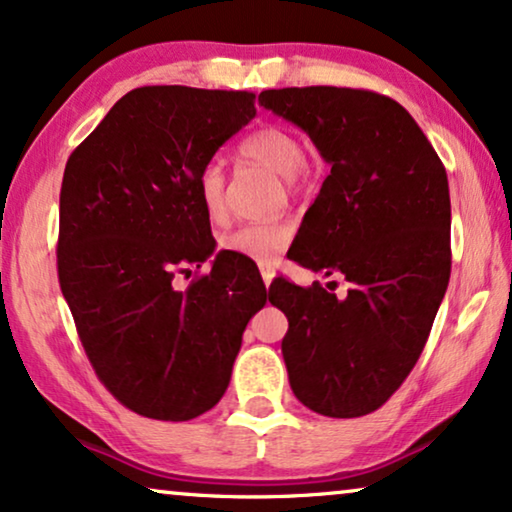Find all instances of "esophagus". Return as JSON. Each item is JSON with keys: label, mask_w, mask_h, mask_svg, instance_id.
Wrapping results in <instances>:
<instances>
[{"label": "esophagus", "mask_w": 512, "mask_h": 512, "mask_svg": "<svg viewBox=\"0 0 512 512\" xmlns=\"http://www.w3.org/2000/svg\"><path fill=\"white\" fill-rule=\"evenodd\" d=\"M258 270H261L265 287H270V282L275 280V268H272V263H258Z\"/></svg>", "instance_id": "esophagus-1"}]
</instances>
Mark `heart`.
I'll list each match as a JSON object with an SVG mask.
<instances>
[{"label": "heart", "instance_id": "b5f03b06", "mask_svg": "<svg viewBox=\"0 0 512 512\" xmlns=\"http://www.w3.org/2000/svg\"><path fill=\"white\" fill-rule=\"evenodd\" d=\"M242 157L263 164L272 174L287 178L291 190L298 185V176L305 164V148L291 131L282 126H261L254 134L244 138ZM199 202L211 221H221L225 216V176L221 164L211 162L202 169L197 181ZM294 237V225L289 221L244 223L221 235L218 247L225 254H235L249 261L270 263Z\"/></svg>", "mask_w": 512, "mask_h": 512}]
</instances>
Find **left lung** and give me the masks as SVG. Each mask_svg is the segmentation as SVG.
<instances>
[{
  "label": "left lung",
  "instance_id": "obj_1",
  "mask_svg": "<svg viewBox=\"0 0 512 512\" xmlns=\"http://www.w3.org/2000/svg\"><path fill=\"white\" fill-rule=\"evenodd\" d=\"M296 124L331 174L305 211L294 261L336 282L270 284L289 320L282 341L294 395L331 418L376 411L428 341L451 272V202L440 157L393 98L303 86L258 96Z\"/></svg>",
  "mask_w": 512,
  "mask_h": 512
}]
</instances>
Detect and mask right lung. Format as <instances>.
<instances>
[{
	"mask_svg": "<svg viewBox=\"0 0 512 512\" xmlns=\"http://www.w3.org/2000/svg\"><path fill=\"white\" fill-rule=\"evenodd\" d=\"M256 117V94L141 86L112 105L65 164L58 280L105 388L157 421H190L221 400L242 334L263 308L256 270L214 254L197 181Z\"/></svg>",
	"mask_w": 512,
	"mask_h": 512,
	"instance_id": "right-lung-1",
	"label": "right lung"
}]
</instances>
